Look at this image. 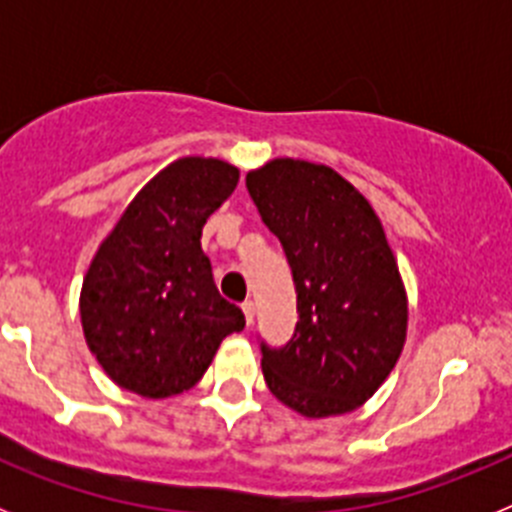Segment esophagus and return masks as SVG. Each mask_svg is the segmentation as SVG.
I'll list each match as a JSON object with an SVG mask.
<instances>
[{
  "mask_svg": "<svg viewBox=\"0 0 512 512\" xmlns=\"http://www.w3.org/2000/svg\"><path fill=\"white\" fill-rule=\"evenodd\" d=\"M241 307H243V315H246V323L253 325V320H256V305H253L251 300H246Z\"/></svg>",
  "mask_w": 512,
  "mask_h": 512,
  "instance_id": "34e87169",
  "label": "esophagus"
}]
</instances>
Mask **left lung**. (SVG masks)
Returning a JSON list of instances; mask_svg holds the SVG:
<instances>
[{
    "instance_id": "1",
    "label": "left lung",
    "mask_w": 512,
    "mask_h": 512,
    "mask_svg": "<svg viewBox=\"0 0 512 512\" xmlns=\"http://www.w3.org/2000/svg\"><path fill=\"white\" fill-rule=\"evenodd\" d=\"M287 256L295 333L261 343L271 395L307 418L351 413L387 379L405 343L408 300L377 212L328 166L277 158L246 174Z\"/></svg>"
}]
</instances>
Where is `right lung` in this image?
Segmentation results:
<instances>
[{"mask_svg":"<svg viewBox=\"0 0 512 512\" xmlns=\"http://www.w3.org/2000/svg\"><path fill=\"white\" fill-rule=\"evenodd\" d=\"M235 184L238 169L225 161L179 158L135 194L99 246L81 287V325L104 372L125 390H189L220 341L246 328L241 307L217 292L200 243Z\"/></svg>","mask_w":512,"mask_h":512,"instance_id":"obj_1","label":"right lung"}]
</instances>
